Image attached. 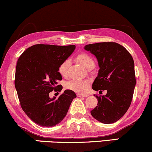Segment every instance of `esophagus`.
<instances>
[{"label":"esophagus","mask_w":152,"mask_h":152,"mask_svg":"<svg viewBox=\"0 0 152 152\" xmlns=\"http://www.w3.org/2000/svg\"><path fill=\"white\" fill-rule=\"evenodd\" d=\"M77 97H87V94H77Z\"/></svg>","instance_id":"34e87169"}]
</instances>
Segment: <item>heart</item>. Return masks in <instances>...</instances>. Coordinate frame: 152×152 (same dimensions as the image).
Returning <instances> with one entry per match:
<instances>
[{
	"label": "heart",
	"instance_id": "b5f03b06",
	"mask_svg": "<svg viewBox=\"0 0 152 152\" xmlns=\"http://www.w3.org/2000/svg\"><path fill=\"white\" fill-rule=\"evenodd\" d=\"M77 60L87 68L91 64L94 63V60L90 56L85 53H81L77 56ZM70 65V60L66 59L59 65L58 72L62 76H66ZM90 87V81L86 80H72L65 83V87L68 90H72L77 93H85Z\"/></svg>",
	"mask_w": 152,
	"mask_h": 152
}]
</instances>
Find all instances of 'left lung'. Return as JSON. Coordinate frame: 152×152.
Returning a JSON list of instances; mask_svg holds the SVG:
<instances>
[{"instance_id": "obj_1", "label": "left lung", "mask_w": 152, "mask_h": 152, "mask_svg": "<svg viewBox=\"0 0 152 152\" xmlns=\"http://www.w3.org/2000/svg\"><path fill=\"white\" fill-rule=\"evenodd\" d=\"M84 48L96 57L99 67L92 89L107 90L105 95L96 96L98 103L91 115L103 124L116 122L124 115L132 99L136 85L132 57L116 42L89 44Z\"/></svg>"}]
</instances>
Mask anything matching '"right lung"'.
Wrapping results in <instances>:
<instances>
[{
	"instance_id": "right-lung-1",
	"label": "right lung",
	"mask_w": 152,
	"mask_h": 152,
	"mask_svg": "<svg viewBox=\"0 0 152 152\" xmlns=\"http://www.w3.org/2000/svg\"><path fill=\"white\" fill-rule=\"evenodd\" d=\"M75 49V45L37 44L28 48L18 60L15 87L20 103L27 116L38 125L51 127L59 124L77 97L70 90L64 91L58 99L49 96L53 90H62L61 85H58L62 80L59 65Z\"/></svg>"
}]
</instances>
